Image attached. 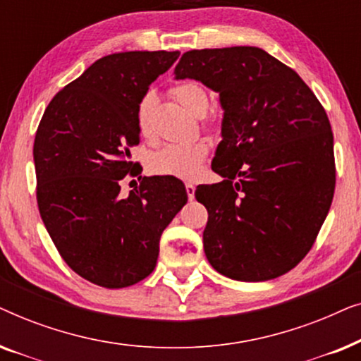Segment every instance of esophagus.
Returning a JSON list of instances; mask_svg holds the SVG:
<instances>
[{
    "label": "esophagus",
    "mask_w": 361,
    "mask_h": 361,
    "mask_svg": "<svg viewBox=\"0 0 361 361\" xmlns=\"http://www.w3.org/2000/svg\"><path fill=\"white\" fill-rule=\"evenodd\" d=\"M185 192H187V197H189V200H192L195 197V185L190 184V182H187Z\"/></svg>",
    "instance_id": "1"
}]
</instances>
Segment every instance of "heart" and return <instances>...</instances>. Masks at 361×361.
<instances>
[{
    "label": "heart",
    "mask_w": 361,
    "mask_h": 361,
    "mask_svg": "<svg viewBox=\"0 0 361 361\" xmlns=\"http://www.w3.org/2000/svg\"><path fill=\"white\" fill-rule=\"evenodd\" d=\"M172 98H176L182 106L194 115H204L209 106V95L200 83L185 80L171 88ZM154 105V97L146 95L137 105L136 126L145 140H149L151 130V111ZM210 146L204 140L190 142H172L156 151L149 159V169L157 176L180 177V179H194L202 169Z\"/></svg>",
    "instance_id": "b5f03b06"
}]
</instances>
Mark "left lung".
<instances>
[{"instance_id":"obj_1","label":"left lung","mask_w":361,"mask_h":361,"mask_svg":"<svg viewBox=\"0 0 361 361\" xmlns=\"http://www.w3.org/2000/svg\"><path fill=\"white\" fill-rule=\"evenodd\" d=\"M174 73L219 92L225 110L212 161L225 179L195 190L209 212L207 259L236 281L279 278L309 253L332 204L327 113L298 72L259 47L189 51Z\"/></svg>"}]
</instances>
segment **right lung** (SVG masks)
I'll use <instances>...</instances> for the list:
<instances>
[{
	"instance_id": "right-lung-1",
	"label": "right lung",
	"mask_w": 361,
	"mask_h": 361,
	"mask_svg": "<svg viewBox=\"0 0 361 361\" xmlns=\"http://www.w3.org/2000/svg\"><path fill=\"white\" fill-rule=\"evenodd\" d=\"M179 51L105 56L57 92L34 137L36 197L59 255L83 279L128 288L156 268L162 231L185 205L176 177L141 176L136 111ZM128 173L140 187L123 197Z\"/></svg>"
}]
</instances>
